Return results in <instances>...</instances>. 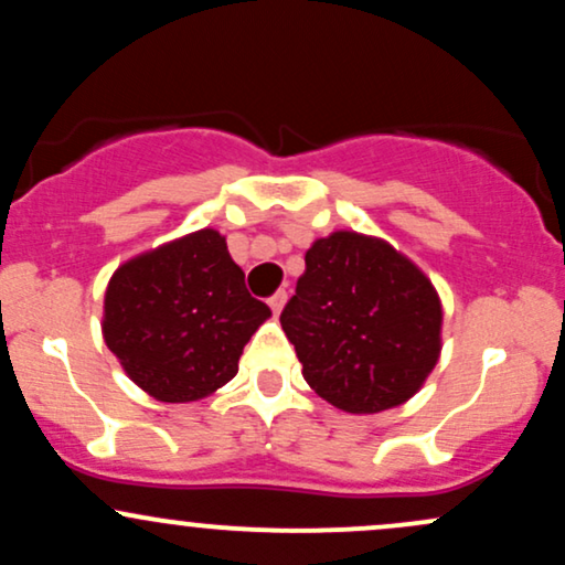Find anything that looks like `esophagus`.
I'll list each match as a JSON object with an SVG mask.
<instances>
[{"label":"esophagus","instance_id":"1","mask_svg":"<svg viewBox=\"0 0 565 565\" xmlns=\"http://www.w3.org/2000/svg\"><path fill=\"white\" fill-rule=\"evenodd\" d=\"M268 305L274 313H281V308L287 305V291H276V295L268 297Z\"/></svg>","mask_w":565,"mask_h":565}]
</instances>
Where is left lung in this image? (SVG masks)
<instances>
[{
    "mask_svg": "<svg viewBox=\"0 0 565 565\" xmlns=\"http://www.w3.org/2000/svg\"><path fill=\"white\" fill-rule=\"evenodd\" d=\"M281 329L323 401L380 414L406 404L436 369L444 305L419 265L385 238L334 231L305 252Z\"/></svg>",
    "mask_w": 565,
    "mask_h": 565,
    "instance_id": "1",
    "label": "left lung"
}]
</instances>
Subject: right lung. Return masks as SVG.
Wrapping results in <instances>:
<instances>
[{
    "instance_id": "1",
    "label": "right lung",
    "mask_w": 565,
    "mask_h": 565,
    "mask_svg": "<svg viewBox=\"0 0 565 565\" xmlns=\"http://www.w3.org/2000/svg\"><path fill=\"white\" fill-rule=\"evenodd\" d=\"M268 319L223 233L201 228L121 263L100 327L140 391L161 404H191L236 377L244 345Z\"/></svg>"
}]
</instances>
